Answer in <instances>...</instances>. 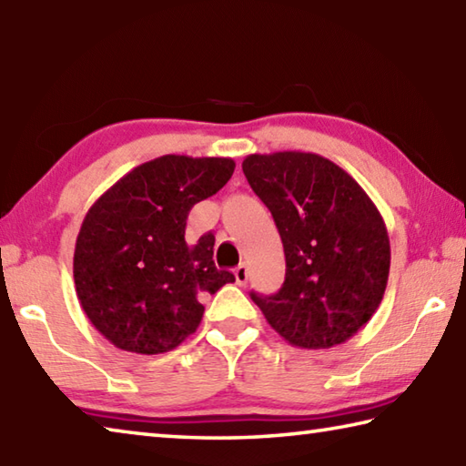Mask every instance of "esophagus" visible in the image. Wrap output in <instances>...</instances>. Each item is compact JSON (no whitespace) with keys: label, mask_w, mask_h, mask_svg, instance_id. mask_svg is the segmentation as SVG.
Returning <instances> with one entry per match:
<instances>
[{"label":"esophagus","mask_w":466,"mask_h":466,"mask_svg":"<svg viewBox=\"0 0 466 466\" xmlns=\"http://www.w3.org/2000/svg\"><path fill=\"white\" fill-rule=\"evenodd\" d=\"M233 274H235V282H238L239 287H243V284H248L249 272H248V266H246V264H239V266L233 270Z\"/></svg>","instance_id":"obj_1"}]
</instances>
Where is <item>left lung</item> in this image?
Listing matches in <instances>:
<instances>
[{
    "instance_id": "8db88e82",
    "label": "left lung",
    "mask_w": 466,
    "mask_h": 466,
    "mask_svg": "<svg viewBox=\"0 0 466 466\" xmlns=\"http://www.w3.org/2000/svg\"><path fill=\"white\" fill-rule=\"evenodd\" d=\"M241 167L270 208L287 256L282 289L251 292V300L290 346L344 344L377 313L387 289L390 243L377 204L317 153H254Z\"/></svg>"
}]
</instances>
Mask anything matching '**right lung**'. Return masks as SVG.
I'll return each instance as SVG.
<instances>
[{
	"instance_id": "right-lung-1",
	"label": "right lung",
	"mask_w": 466,
	"mask_h": 466,
	"mask_svg": "<svg viewBox=\"0 0 466 466\" xmlns=\"http://www.w3.org/2000/svg\"><path fill=\"white\" fill-rule=\"evenodd\" d=\"M233 169L231 157L163 155L130 169L87 210L73 279L81 309L110 344L147 356L169 352L198 329V295L235 282L212 259L215 235L186 241L187 212Z\"/></svg>"
}]
</instances>
